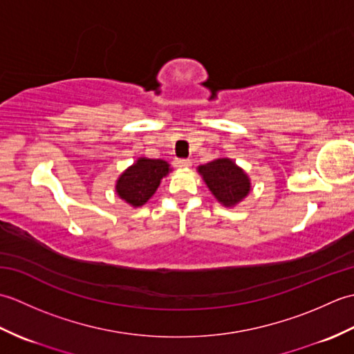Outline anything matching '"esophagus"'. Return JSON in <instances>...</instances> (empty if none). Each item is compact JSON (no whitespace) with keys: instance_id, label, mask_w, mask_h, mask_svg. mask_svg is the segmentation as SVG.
I'll return each instance as SVG.
<instances>
[{"instance_id":"obj_1","label":"esophagus","mask_w":354,"mask_h":354,"mask_svg":"<svg viewBox=\"0 0 354 354\" xmlns=\"http://www.w3.org/2000/svg\"><path fill=\"white\" fill-rule=\"evenodd\" d=\"M190 165H192V161H189V160H176L175 161L176 169H189Z\"/></svg>"}]
</instances>
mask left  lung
<instances>
[{
  "mask_svg": "<svg viewBox=\"0 0 354 354\" xmlns=\"http://www.w3.org/2000/svg\"><path fill=\"white\" fill-rule=\"evenodd\" d=\"M198 173L216 201L227 208L239 205L252 190L248 173L231 158H216L202 164L198 167Z\"/></svg>",
  "mask_w": 354,
  "mask_h": 354,
  "instance_id": "left-lung-1",
  "label": "left lung"
}]
</instances>
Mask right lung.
I'll list each match as a JSON object with an SVG mask.
<instances>
[{
	"instance_id": "right-lung-1",
	"label": "right lung",
	"mask_w": 354,
	"mask_h": 354,
	"mask_svg": "<svg viewBox=\"0 0 354 354\" xmlns=\"http://www.w3.org/2000/svg\"><path fill=\"white\" fill-rule=\"evenodd\" d=\"M170 171L171 167L167 161L140 156L115 181L117 196L133 208L142 207Z\"/></svg>"
}]
</instances>
